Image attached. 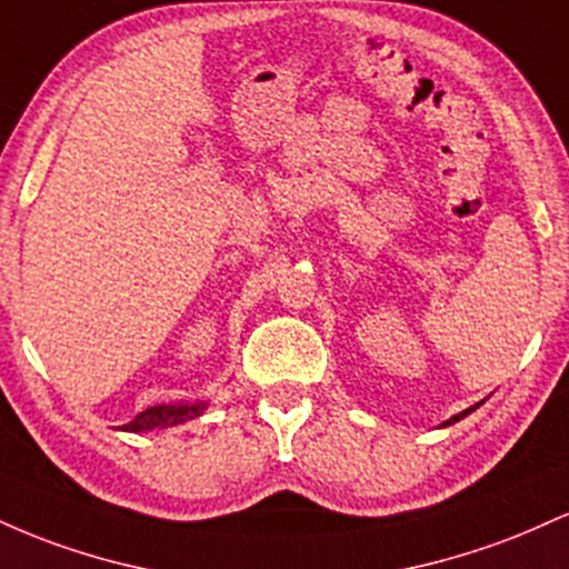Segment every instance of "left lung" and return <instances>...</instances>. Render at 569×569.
I'll use <instances>...</instances> for the list:
<instances>
[{
  "instance_id": "1",
  "label": "left lung",
  "mask_w": 569,
  "mask_h": 569,
  "mask_svg": "<svg viewBox=\"0 0 569 569\" xmlns=\"http://www.w3.org/2000/svg\"><path fill=\"white\" fill-rule=\"evenodd\" d=\"M476 407H479V403H476ZM476 407H471V409H466V411H460V415H455V417H452V420H447V422H443V426H452V422H457V420H462V417H466V415H471V411H473Z\"/></svg>"
}]
</instances>
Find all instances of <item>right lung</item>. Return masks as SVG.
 <instances>
[{"label":"right lung","instance_id":"add662e5","mask_svg":"<svg viewBox=\"0 0 569 569\" xmlns=\"http://www.w3.org/2000/svg\"><path fill=\"white\" fill-rule=\"evenodd\" d=\"M206 409V401L200 403H176V407H152L147 411H139L133 420L126 422V430H133V433H141V430H162L171 426H181V422L192 420L200 411Z\"/></svg>","mask_w":569,"mask_h":569}]
</instances>
